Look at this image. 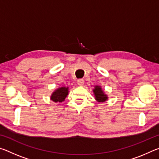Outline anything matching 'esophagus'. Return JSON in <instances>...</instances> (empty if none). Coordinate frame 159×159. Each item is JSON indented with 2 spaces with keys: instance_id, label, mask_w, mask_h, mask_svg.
<instances>
[{
  "instance_id": "esophagus-1",
  "label": "esophagus",
  "mask_w": 159,
  "mask_h": 159,
  "mask_svg": "<svg viewBox=\"0 0 159 159\" xmlns=\"http://www.w3.org/2000/svg\"><path fill=\"white\" fill-rule=\"evenodd\" d=\"M84 83H85V81H84V80H83V79H79V80H78V81H77L78 85H80V86H82V85H84Z\"/></svg>"
}]
</instances>
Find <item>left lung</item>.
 I'll list each match as a JSON object with an SVG mask.
<instances>
[{"mask_svg":"<svg viewBox=\"0 0 159 159\" xmlns=\"http://www.w3.org/2000/svg\"><path fill=\"white\" fill-rule=\"evenodd\" d=\"M93 92L94 93V95H95V99L98 102L103 103V102L108 100V96L106 95L104 91L102 90L100 85H95Z\"/></svg>","mask_w":159,"mask_h":159,"instance_id":"8db88e82","label":"left lung"}]
</instances>
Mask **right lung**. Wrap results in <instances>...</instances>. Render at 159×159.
<instances>
[{
    "label": "right lung",
    "instance_id": "add662e5",
    "mask_svg": "<svg viewBox=\"0 0 159 159\" xmlns=\"http://www.w3.org/2000/svg\"><path fill=\"white\" fill-rule=\"evenodd\" d=\"M69 87H62L58 88L52 93L50 96V99L55 103L57 102H62L65 100V98L69 94Z\"/></svg>",
    "mask_w": 159,
    "mask_h": 159
}]
</instances>
